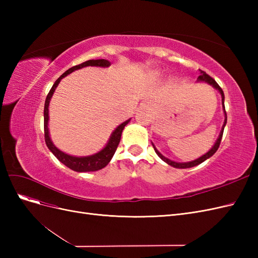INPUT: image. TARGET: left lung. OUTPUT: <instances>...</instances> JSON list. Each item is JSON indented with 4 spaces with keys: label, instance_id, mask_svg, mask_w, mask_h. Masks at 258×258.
<instances>
[{
    "label": "left lung",
    "instance_id": "obj_1",
    "mask_svg": "<svg viewBox=\"0 0 258 258\" xmlns=\"http://www.w3.org/2000/svg\"><path fill=\"white\" fill-rule=\"evenodd\" d=\"M198 80L199 81H205V82H207V83H209L210 85H212L214 88H216L218 91L221 92V95H222V103H223V108H224V112H225V121H224V124H223V129H222V131H221V134H220V137H218V139H217V141H216V143L214 144V146L211 148V150L206 154V155H204V156H201L200 158H198V159H196V160H194V161H190V162H175V161H172V160H170V159H168V158H166L165 156H162L157 150H156V147L154 146V150H155V152L157 153V155L159 156V157L163 160V161H166L168 165H170V166H172V167H174V168H178V169H185V168H191V167H195V166H198L199 163H201V162H204L205 160H207L208 158H210L211 156L212 155H214V153L218 150V147H220V144H221V141H222V137H223V132H224V128H225V124H226V122H227V114H226V111H225V105H224V100H225V96H224V91H223V89L220 87V85H218L212 77H211L210 75H208L205 71H202V70H200V75H199V77H198Z\"/></svg>",
    "mask_w": 258,
    "mask_h": 258
}]
</instances>
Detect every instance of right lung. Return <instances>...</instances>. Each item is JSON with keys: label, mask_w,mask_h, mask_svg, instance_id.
<instances>
[{"label": "right lung", "mask_w": 258, "mask_h": 258, "mask_svg": "<svg viewBox=\"0 0 258 258\" xmlns=\"http://www.w3.org/2000/svg\"><path fill=\"white\" fill-rule=\"evenodd\" d=\"M111 64V62L105 59H98V60H88L85 61L81 64H77L72 67L71 69H69L68 71H66L63 74H62L59 79L54 82V84L52 85L51 89L49 90L47 97H46L45 100V106H44V136H45V142L46 145L50 150V152L56 156L57 159L59 161H61L63 165H66L68 168H70L73 171H77V172H89V171H97L104 168L108 162L111 161L113 155L116 152V148L119 144L120 141V137H121V132L124 128V126L130 121V119L126 120L124 122H122L121 124H119L118 127L115 129V131L112 134L110 141L106 144V146L103 148L102 151L91 155V156H87V157H74V156H70L68 154H64L63 152L59 151L58 148L54 146L51 142V140L49 138V132H48V106H49V101L51 96L53 95V91L56 89V87L58 86V84L60 83V81L63 79L64 76H67L68 74L72 73L75 70L82 69L84 67H108Z\"/></svg>", "instance_id": "add662e5"}]
</instances>
